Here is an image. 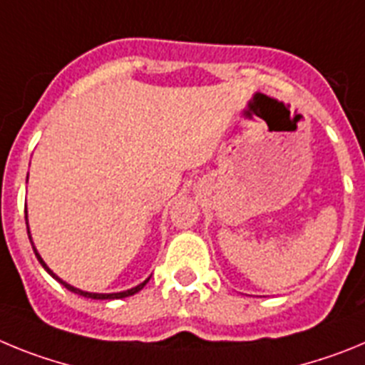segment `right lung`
I'll use <instances>...</instances> for the list:
<instances>
[{"label":"right lung","instance_id":"1","mask_svg":"<svg viewBox=\"0 0 365 365\" xmlns=\"http://www.w3.org/2000/svg\"><path fill=\"white\" fill-rule=\"evenodd\" d=\"M25 222H27V214H25ZM29 240H31V235H29ZM32 248H34V247H32ZM34 254H36L38 261H40L41 265H43V269L47 270V272H49L51 276H53L54 279H58V282L62 283V285L66 287L67 291L74 292V294H80V296H83V298H93V299H117V298H128V296H133L135 292H138V291H140V289H143V287L146 285L148 282H150V279H146V282H144V283H140V285H137V287H133V289H130V291H124V292H115V294H95V292H83V291H80V289H74V287L67 285L66 282H62V279L58 278L56 274H53V272H51V269H49V267H47V265H45V263H43V259H41V257H40V254H38L36 250H34Z\"/></svg>","mask_w":365,"mask_h":365}]
</instances>
